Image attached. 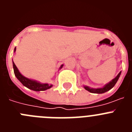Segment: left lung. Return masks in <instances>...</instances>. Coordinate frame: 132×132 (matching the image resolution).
I'll use <instances>...</instances> for the list:
<instances>
[{"instance_id":"8db88e82","label":"left lung","mask_w":132,"mask_h":132,"mask_svg":"<svg viewBox=\"0 0 132 132\" xmlns=\"http://www.w3.org/2000/svg\"><path fill=\"white\" fill-rule=\"evenodd\" d=\"M121 75V71L118 73L117 76L116 77L113 79L111 81H110L108 83L106 84L102 88H90V87H88V86H84V88L85 89L88 90V92L92 93H96V94H102V93H104L110 90L112 88L114 87V85H116V83L117 82L118 80L119 77Z\"/></svg>"}]
</instances>
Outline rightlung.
Wrapping results in <instances>:
<instances>
[{"label":"right lung","instance_id":"1","mask_svg":"<svg viewBox=\"0 0 132 132\" xmlns=\"http://www.w3.org/2000/svg\"><path fill=\"white\" fill-rule=\"evenodd\" d=\"M16 52V47L14 48V52ZM12 64H13L14 73L16 77L20 80V82L22 84L24 87H27L29 89H31L32 90H34V91H44L45 90L52 88V86H53L52 85H49L47 83H41L40 82H38L37 80L28 79V78H26V77L23 76L20 73L19 70L18 69V68L13 61H12ZM63 65H61L59 69H61L63 67Z\"/></svg>","mask_w":132,"mask_h":132}]
</instances>
